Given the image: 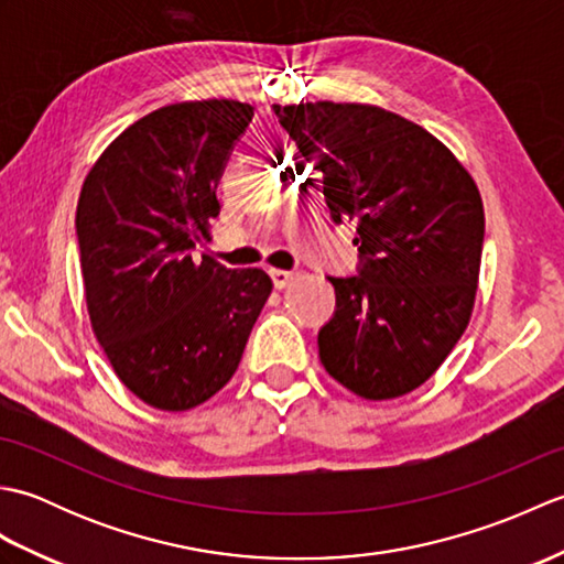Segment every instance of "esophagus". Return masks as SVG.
Wrapping results in <instances>:
<instances>
[{"label":"esophagus","instance_id":"obj_1","mask_svg":"<svg viewBox=\"0 0 564 564\" xmlns=\"http://www.w3.org/2000/svg\"><path fill=\"white\" fill-rule=\"evenodd\" d=\"M271 273V281H273V285H275V289H285V285H289L293 279H295V271H283V269H271L269 271Z\"/></svg>","mask_w":564,"mask_h":564}]
</instances>
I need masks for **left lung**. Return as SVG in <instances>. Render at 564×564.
Wrapping results in <instances>:
<instances>
[{"mask_svg":"<svg viewBox=\"0 0 564 564\" xmlns=\"http://www.w3.org/2000/svg\"><path fill=\"white\" fill-rule=\"evenodd\" d=\"M322 172L334 223L356 220L358 275L334 279L337 310L317 334L327 373L366 400L422 386L470 322L485 210L441 140L368 104H273Z\"/></svg>","mask_w":564,"mask_h":564,"instance_id":"left-lung-1","label":"left lung"}]
</instances>
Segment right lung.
Instances as JSON below:
<instances>
[{
  "label": "right lung",
  "mask_w": 564,
  "mask_h": 564,
  "mask_svg": "<svg viewBox=\"0 0 564 564\" xmlns=\"http://www.w3.org/2000/svg\"><path fill=\"white\" fill-rule=\"evenodd\" d=\"M251 116L230 99L162 106L84 178L77 239L91 329L123 386L154 410H194L227 386L273 289L267 271L196 257Z\"/></svg>",
  "instance_id": "right-lung-1"
}]
</instances>
